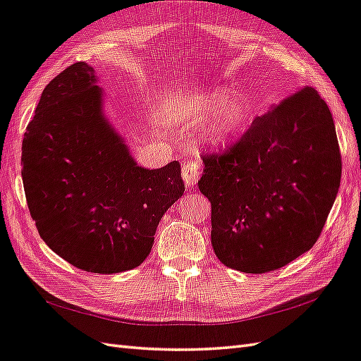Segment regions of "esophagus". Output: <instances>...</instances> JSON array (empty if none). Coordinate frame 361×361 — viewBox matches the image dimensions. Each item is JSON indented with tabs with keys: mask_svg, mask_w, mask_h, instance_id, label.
Masks as SVG:
<instances>
[{
	"mask_svg": "<svg viewBox=\"0 0 361 361\" xmlns=\"http://www.w3.org/2000/svg\"><path fill=\"white\" fill-rule=\"evenodd\" d=\"M202 173V165L197 159H187L182 164V178L188 187H195Z\"/></svg>",
	"mask_w": 361,
	"mask_h": 361,
	"instance_id": "34e87169",
	"label": "esophagus"
}]
</instances>
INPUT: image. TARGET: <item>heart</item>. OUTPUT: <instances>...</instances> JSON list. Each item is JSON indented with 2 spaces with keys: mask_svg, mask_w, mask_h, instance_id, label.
<instances>
[{
  "mask_svg": "<svg viewBox=\"0 0 361 361\" xmlns=\"http://www.w3.org/2000/svg\"><path fill=\"white\" fill-rule=\"evenodd\" d=\"M231 96L233 92L230 90L216 89L195 98H179L171 104L170 113L187 127H196L202 121L215 116L221 109V113L216 114L218 116L208 128L207 139L213 144H225L248 126L252 113L250 102L245 98H234L228 103Z\"/></svg>",
  "mask_w": 361,
  "mask_h": 361,
  "instance_id": "heart-1",
  "label": "heart"
}]
</instances>
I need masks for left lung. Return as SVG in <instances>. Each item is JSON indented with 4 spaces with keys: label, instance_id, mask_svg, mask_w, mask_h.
Returning <instances> with one entry per match:
<instances>
[{
    "label": "left lung",
    "instance_id": "8db88e82",
    "mask_svg": "<svg viewBox=\"0 0 361 361\" xmlns=\"http://www.w3.org/2000/svg\"><path fill=\"white\" fill-rule=\"evenodd\" d=\"M211 243L225 267L263 274L311 250L336 200L341 156L332 114L303 87L225 150L202 154Z\"/></svg>",
    "mask_w": 361,
    "mask_h": 361
}]
</instances>
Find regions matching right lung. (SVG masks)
Segmentation results:
<instances>
[{"label": "right lung", "instance_id": "add662e5", "mask_svg": "<svg viewBox=\"0 0 361 361\" xmlns=\"http://www.w3.org/2000/svg\"><path fill=\"white\" fill-rule=\"evenodd\" d=\"M94 70L75 63L51 79L23 140V183L41 239L82 271L133 269L185 185L178 161L147 170L102 116Z\"/></svg>", "mask_w": 361, "mask_h": 361}]
</instances>
